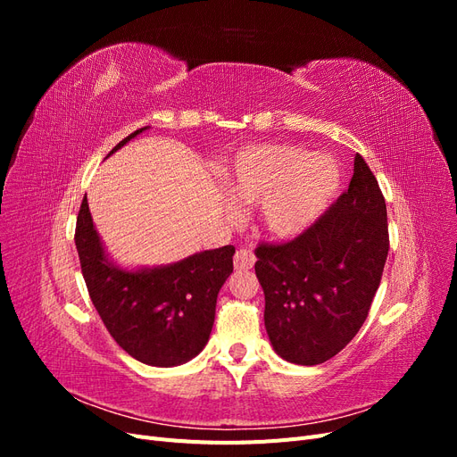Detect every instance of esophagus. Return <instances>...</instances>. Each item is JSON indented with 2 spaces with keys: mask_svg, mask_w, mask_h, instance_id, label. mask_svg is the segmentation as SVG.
<instances>
[{
  "mask_svg": "<svg viewBox=\"0 0 457 457\" xmlns=\"http://www.w3.org/2000/svg\"><path fill=\"white\" fill-rule=\"evenodd\" d=\"M255 265V253L247 247H240V250L234 253V267L237 270H247Z\"/></svg>",
  "mask_w": 457,
  "mask_h": 457,
  "instance_id": "obj_1",
  "label": "esophagus"
}]
</instances>
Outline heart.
Segmentation results:
<instances>
[{
  "instance_id": "b5f03b06",
  "label": "heart",
  "mask_w": 457,
  "mask_h": 457,
  "mask_svg": "<svg viewBox=\"0 0 457 457\" xmlns=\"http://www.w3.org/2000/svg\"><path fill=\"white\" fill-rule=\"evenodd\" d=\"M339 163L294 145H252L232 158L227 185L244 204H259L261 223L278 238L307 230L341 188ZM237 215V205H228Z\"/></svg>"
}]
</instances>
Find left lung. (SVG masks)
I'll list each match as a JSON object with an SVG mask.
<instances>
[{
	"label": "left lung",
	"mask_w": 457,
	"mask_h": 457,
	"mask_svg": "<svg viewBox=\"0 0 457 457\" xmlns=\"http://www.w3.org/2000/svg\"><path fill=\"white\" fill-rule=\"evenodd\" d=\"M389 253L386 205L361 154L349 190L297 238L262 242L255 274L265 294V328L284 361L316 366L362 328Z\"/></svg>",
	"instance_id": "obj_1"
}]
</instances>
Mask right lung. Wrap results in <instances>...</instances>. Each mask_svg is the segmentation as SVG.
Returning <instances> with one entry per match:
<instances>
[{
    "mask_svg": "<svg viewBox=\"0 0 457 457\" xmlns=\"http://www.w3.org/2000/svg\"><path fill=\"white\" fill-rule=\"evenodd\" d=\"M146 129L128 135L110 154ZM74 240L96 312L108 334L135 361L171 368L188 362L205 347L219 289L232 272L234 245L200 252L163 267L120 269L106 255L95 230L87 196L79 207Z\"/></svg>",
    "mask_w": 457,
    "mask_h": 457,
    "instance_id": "add662e5",
    "label": "right lung"
}]
</instances>
